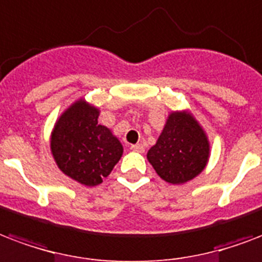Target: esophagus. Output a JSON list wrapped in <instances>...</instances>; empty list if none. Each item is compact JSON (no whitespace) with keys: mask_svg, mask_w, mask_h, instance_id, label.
I'll use <instances>...</instances> for the list:
<instances>
[{"mask_svg":"<svg viewBox=\"0 0 262 262\" xmlns=\"http://www.w3.org/2000/svg\"><path fill=\"white\" fill-rule=\"evenodd\" d=\"M130 149H132V151H136V152L143 154V152H144V145H143V144H133V145H130Z\"/></svg>","mask_w":262,"mask_h":262,"instance_id":"34e87169","label":"esophagus"}]
</instances>
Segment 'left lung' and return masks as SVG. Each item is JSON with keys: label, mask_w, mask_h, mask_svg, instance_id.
Segmentation results:
<instances>
[{"label": "left lung", "mask_w": 262, "mask_h": 262, "mask_svg": "<svg viewBox=\"0 0 262 262\" xmlns=\"http://www.w3.org/2000/svg\"><path fill=\"white\" fill-rule=\"evenodd\" d=\"M210 158V141L206 130L189 110H176L147 159L157 174L170 184H184L205 170Z\"/></svg>", "instance_id": "obj_1"}]
</instances>
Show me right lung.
<instances>
[{
  "label": "right lung",
  "mask_w": 262,
  "mask_h": 262,
  "mask_svg": "<svg viewBox=\"0 0 262 262\" xmlns=\"http://www.w3.org/2000/svg\"><path fill=\"white\" fill-rule=\"evenodd\" d=\"M99 115V107L81 97L60 114L51 133V152L57 167L86 187L103 183L123 154L113 130L97 122Z\"/></svg>",
  "instance_id": "add662e5"
}]
</instances>
